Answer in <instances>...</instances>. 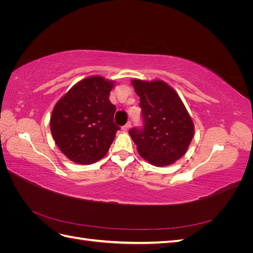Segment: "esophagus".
<instances>
[{"label": "esophagus", "instance_id": "34e87169", "mask_svg": "<svg viewBox=\"0 0 253 253\" xmlns=\"http://www.w3.org/2000/svg\"><path fill=\"white\" fill-rule=\"evenodd\" d=\"M129 127H131V122H127L126 125H125L124 126H122V131H124V132H127L128 129H129Z\"/></svg>", "mask_w": 253, "mask_h": 253}]
</instances>
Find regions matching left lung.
Returning a JSON list of instances; mask_svg holds the SVG:
<instances>
[{
    "label": "left lung",
    "mask_w": 253,
    "mask_h": 253,
    "mask_svg": "<svg viewBox=\"0 0 253 253\" xmlns=\"http://www.w3.org/2000/svg\"><path fill=\"white\" fill-rule=\"evenodd\" d=\"M140 98L142 127L128 131L139 155L165 167L185 155L193 138L194 125L176 91L162 80H133Z\"/></svg>",
    "instance_id": "obj_1"
}]
</instances>
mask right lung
I'll use <instances>...</instances> for the list:
<instances>
[{"mask_svg":"<svg viewBox=\"0 0 253 253\" xmlns=\"http://www.w3.org/2000/svg\"><path fill=\"white\" fill-rule=\"evenodd\" d=\"M113 81L93 76L74 85L52 110L50 131L59 149L72 162L89 165L105 156L120 127L109 96Z\"/></svg>","mask_w":253,"mask_h":253,"instance_id":"1","label":"right lung"}]
</instances>
